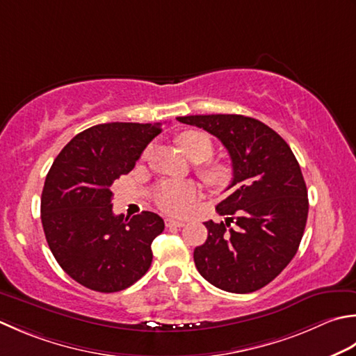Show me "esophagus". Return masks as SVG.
<instances>
[{
	"mask_svg": "<svg viewBox=\"0 0 356 356\" xmlns=\"http://www.w3.org/2000/svg\"><path fill=\"white\" fill-rule=\"evenodd\" d=\"M165 224H166V227H184L185 225V222L184 220H176V219H166L165 220Z\"/></svg>",
	"mask_w": 356,
	"mask_h": 356,
	"instance_id": "1",
	"label": "esophagus"
}]
</instances>
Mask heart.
<instances>
[{
  "instance_id": "1",
  "label": "heart",
  "mask_w": 356,
  "mask_h": 356,
  "mask_svg": "<svg viewBox=\"0 0 356 356\" xmlns=\"http://www.w3.org/2000/svg\"><path fill=\"white\" fill-rule=\"evenodd\" d=\"M177 143L185 154L194 162L210 159L213 154V142L204 132L186 131L177 137ZM148 154V151H146ZM202 176L213 186H224L228 184L229 168L220 163H211L202 168ZM200 196L199 186L194 182H163L160 184L152 197L160 210L168 214H185L190 205Z\"/></svg>"
}]
</instances>
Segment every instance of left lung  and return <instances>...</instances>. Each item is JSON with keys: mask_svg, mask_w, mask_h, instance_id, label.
Returning a JSON list of instances; mask_svg holds the SVG:
<instances>
[{"mask_svg": "<svg viewBox=\"0 0 356 356\" xmlns=\"http://www.w3.org/2000/svg\"><path fill=\"white\" fill-rule=\"evenodd\" d=\"M177 120L218 137L233 166V191L216 207L228 218L205 222L208 238L194 248L199 273L229 293L266 287L293 259L302 239L309 199L301 166L287 142L256 118L211 114Z\"/></svg>", "mask_w": 356, "mask_h": 356, "instance_id": "obj_1", "label": "left lung"}]
</instances>
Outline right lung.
I'll use <instances>...</instances> for the list:
<instances>
[{
    "label": "right lung",
    "mask_w": 356,
    "mask_h": 356,
    "mask_svg": "<svg viewBox=\"0 0 356 356\" xmlns=\"http://www.w3.org/2000/svg\"><path fill=\"white\" fill-rule=\"evenodd\" d=\"M160 123H102L76 134L49 170L41 194L47 245L66 273L86 289L114 293L148 271L151 243L163 232L159 214L113 213V185L134 168Z\"/></svg>",
    "instance_id": "obj_1"
}]
</instances>
